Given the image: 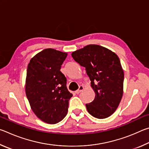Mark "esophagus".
<instances>
[{
	"label": "esophagus",
	"instance_id": "34e87169",
	"mask_svg": "<svg viewBox=\"0 0 149 149\" xmlns=\"http://www.w3.org/2000/svg\"><path fill=\"white\" fill-rule=\"evenodd\" d=\"M84 89V87L83 86V85H80L79 89H78L77 91H75V93H76V94H79V93L81 92Z\"/></svg>",
	"mask_w": 149,
	"mask_h": 149
}]
</instances>
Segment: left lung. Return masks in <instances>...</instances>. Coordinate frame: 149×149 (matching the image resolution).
I'll list each match as a JSON object with an SVG mask.
<instances>
[{
  "label": "left lung",
  "instance_id": "1",
  "mask_svg": "<svg viewBox=\"0 0 149 149\" xmlns=\"http://www.w3.org/2000/svg\"><path fill=\"white\" fill-rule=\"evenodd\" d=\"M75 62L85 68L95 93L93 101L86 104L89 114L104 119L117 109L123 96V73L120 60L112 50L89 45L72 53Z\"/></svg>",
  "mask_w": 149,
  "mask_h": 149
}]
</instances>
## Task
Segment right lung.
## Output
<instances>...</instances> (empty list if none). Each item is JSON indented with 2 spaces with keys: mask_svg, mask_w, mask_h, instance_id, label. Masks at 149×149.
<instances>
[{
  "mask_svg": "<svg viewBox=\"0 0 149 149\" xmlns=\"http://www.w3.org/2000/svg\"><path fill=\"white\" fill-rule=\"evenodd\" d=\"M66 52L46 49L30 60L27 65L26 93L30 107L40 120L55 124L68 113L73 95L66 87V78L60 72Z\"/></svg>",
  "mask_w": 149,
  "mask_h": 149,
  "instance_id": "add662e5",
  "label": "right lung"
}]
</instances>
